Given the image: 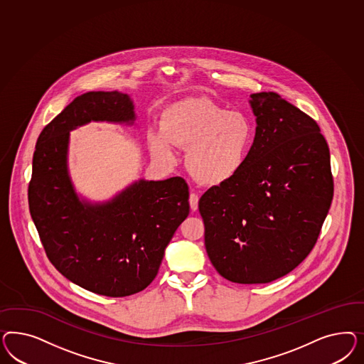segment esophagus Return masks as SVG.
Listing matches in <instances>:
<instances>
[{
  "instance_id": "34e87169",
  "label": "esophagus",
  "mask_w": 364,
  "mask_h": 364,
  "mask_svg": "<svg viewBox=\"0 0 364 364\" xmlns=\"http://www.w3.org/2000/svg\"><path fill=\"white\" fill-rule=\"evenodd\" d=\"M189 205H191V210H198V195L196 192H191L189 195Z\"/></svg>"
}]
</instances>
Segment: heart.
<instances>
[{
	"instance_id": "b5f03b06",
	"label": "heart",
	"mask_w": 364,
	"mask_h": 364,
	"mask_svg": "<svg viewBox=\"0 0 364 364\" xmlns=\"http://www.w3.org/2000/svg\"><path fill=\"white\" fill-rule=\"evenodd\" d=\"M252 125L240 113L207 99H187L172 104L163 125L148 133L156 156L173 161L176 145L188 148L186 164L204 184H220L240 172L252 143Z\"/></svg>"
}]
</instances>
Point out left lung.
<instances>
[{
  "instance_id": "8db88e82",
  "label": "left lung",
  "mask_w": 364,
  "mask_h": 364,
  "mask_svg": "<svg viewBox=\"0 0 364 364\" xmlns=\"http://www.w3.org/2000/svg\"><path fill=\"white\" fill-rule=\"evenodd\" d=\"M251 105L257 127L245 164L198 200L210 263L239 284L269 283L296 268L333 198L318 122L275 92L251 95Z\"/></svg>"
}]
</instances>
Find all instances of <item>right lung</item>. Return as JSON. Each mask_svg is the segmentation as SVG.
<instances>
[{"label":"right lung","instance_id":"add662e5","mask_svg":"<svg viewBox=\"0 0 364 364\" xmlns=\"http://www.w3.org/2000/svg\"><path fill=\"white\" fill-rule=\"evenodd\" d=\"M132 122L133 105L119 92H88L40 133L28 188L29 210L55 269L90 292L124 298L143 291L189 213L183 177L134 183L110 203L78 200L66 171L69 131L92 122Z\"/></svg>","mask_w":364,"mask_h":364}]
</instances>
